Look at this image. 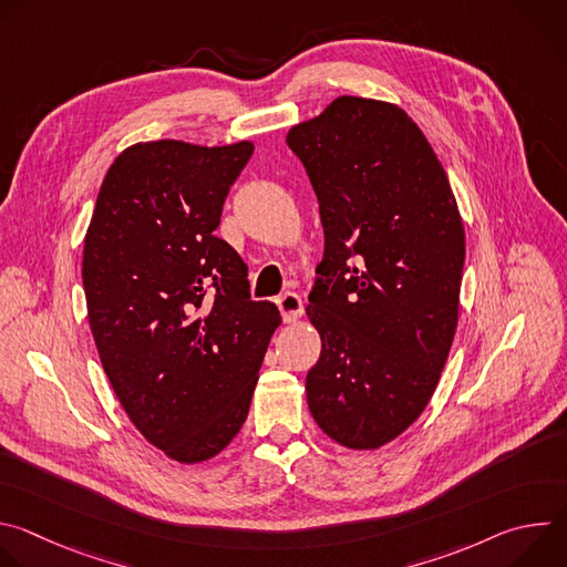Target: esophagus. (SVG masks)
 Wrapping results in <instances>:
<instances>
[{"label": "esophagus", "mask_w": 567, "mask_h": 567, "mask_svg": "<svg viewBox=\"0 0 567 567\" xmlns=\"http://www.w3.org/2000/svg\"><path fill=\"white\" fill-rule=\"evenodd\" d=\"M278 307H280V311H282V318H285V322H296L300 316H302V298L298 296V293H293V291H287V293H282V296H278Z\"/></svg>", "instance_id": "1"}]
</instances>
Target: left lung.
Listing matches in <instances>:
<instances>
[{"mask_svg":"<svg viewBox=\"0 0 567 567\" xmlns=\"http://www.w3.org/2000/svg\"><path fill=\"white\" fill-rule=\"evenodd\" d=\"M287 145L318 197L326 254L307 316L322 350L311 417L348 449H379L426 409L460 309L464 226L449 177L396 105L341 96Z\"/></svg>","mask_w":567,"mask_h":567,"instance_id":"obj_1","label":"left lung"}]
</instances>
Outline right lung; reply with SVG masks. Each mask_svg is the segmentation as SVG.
Returning a JSON list of instances; mask_svg holds the SVG:
<instances>
[{"instance_id":"1","label":"right lung","mask_w":567,"mask_h":567,"mask_svg":"<svg viewBox=\"0 0 567 567\" xmlns=\"http://www.w3.org/2000/svg\"><path fill=\"white\" fill-rule=\"evenodd\" d=\"M254 154L150 141L110 166L85 235L83 287L103 370L141 435L168 457H215L239 433L280 326L215 235Z\"/></svg>"}]
</instances>
